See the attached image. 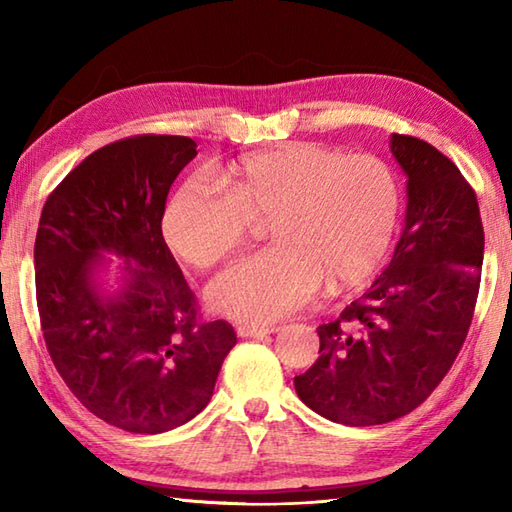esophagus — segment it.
<instances>
[{
  "label": "esophagus",
  "mask_w": 512,
  "mask_h": 512,
  "mask_svg": "<svg viewBox=\"0 0 512 512\" xmlns=\"http://www.w3.org/2000/svg\"><path fill=\"white\" fill-rule=\"evenodd\" d=\"M279 328L275 325H237V336L242 339H264L268 334H275Z\"/></svg>",
  "instance_id": "1"
}]
</instances>
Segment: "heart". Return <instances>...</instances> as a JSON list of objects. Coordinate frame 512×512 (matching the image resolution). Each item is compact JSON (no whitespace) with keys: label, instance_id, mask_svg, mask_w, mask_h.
<instances>
[{"label":"heart","instance_id":"obj_1","mask_svg":"<svg viewBox=\"0 0 512 512\" xmlns=\"http://www.w3.org/2000/svg\"><path fill=\"white\" fill-rule=\"evenodd\" d=\"M220 191L202 176L180 182L162 209L169 248L209 268L268 220L273 246L237 259L206 297L235 321L275 323L301 310L323 281L334 290L372 277L394 242L400 184L385 160L321 143H286L233 162Z\"/></svg>","mask_w":512,"mask_h":512}]
</instances>
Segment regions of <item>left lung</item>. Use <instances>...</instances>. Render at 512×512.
Returning a JSON list of instances; mask_svg holds the SVG:
<instances>
[{
    "instance_id": "1",
    "label": "left lung",
    "mask_w": 512,
    "mask_h": 512,
    "mask_svg": "<svg viewBox=\"0 0 512 512\" xmlns=\"http://www.w3.org/2000/svg\"><path fill=\"white\" fill-rule=\"evenodd\" d=\"M407 176L405 226L372 288L319 325V358L295 376L303 405L350 427L407 416L447 376L469 332L484 262L480 206L460 169L391 134Z\"/></svg>"
}]
</instances>
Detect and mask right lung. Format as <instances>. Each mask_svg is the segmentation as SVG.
Returning a JSON list of instances; mask_svg holds the SVG:
<instances>
[{"label":"right lung","mask_w":512,"mask_h":512,"mask_svg":"<svg viewBox=\"0 0 512 512\" xmlns=\"http://www.w3.org/2000/svg\"><path fill=\"white\" fill-rule=\"evenodd\" d=\"M195 147L187 136L101 147L52 191L37 228V306L52 363L83 407L129 433L198 416L237 343L226 321H198L162 239L167 193Z\"/></svg>","instance_id":"add662e5"}]
</instances>
